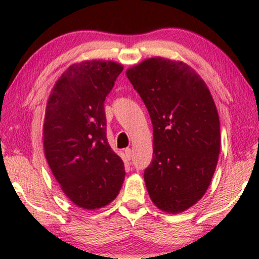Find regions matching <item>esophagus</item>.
I'll list each match as a JSON object with an SVG mask.
<instances>
[{
    "label": "esophagus",
    "instance_id": "34e87169",
    "mask_svg": "<svg viewBox=\"0 0 259 259\" xmlns=\"http://www.w3.org/2000/svg\"><path fill=\"white\" fill-rule=\"evenodd\" d=\"M124 153H125V156L128 157V159L130 160L131 156H133V150H131V148H125Z\"/></svg>",
    "mask_w": 259,
    "mask_h": 259
}]
</instances>
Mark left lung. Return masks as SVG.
<instances>
[{
  "mask_svg": "<svg viewBox=\"0 0 259 259\" xmlns=\"http://www.w3.org/2000/svg\"><path fill=\"white\" fill-rule=\"evenodd\" d=\"M126 76L153 124V159L144 171L148 194L163 211H184L202 198L216 169V105L202 78L182 61L150 58Z\"/></svg>",
  "mask_w": 259,
  "mask_h": 259,
  "instance_id": "obj_1",
  "label": "left lung"
}]
</instances>
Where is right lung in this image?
Listing matches in <instances>:
<instances>
[{"instance_id":"1","label":"right lung","mask_w":259,"mask_h":259,"mask_svg":"<svg viewBox=\"0 0 259 259\" xmlns=\"http://www.w3.org/2000/svg\"><path fill=\"white\" fill-rule=\"evenodd\" d=\"M122 69L113 61L72 65L48 100L43 125L48 164L67 198L83 209L112 202L124 181L123 161L107 142L104 108Z\"/></svg>"}]
</instances>
